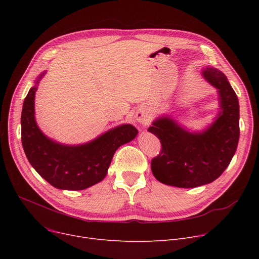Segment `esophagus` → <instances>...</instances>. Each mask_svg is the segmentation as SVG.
<instances>
[{"label": "esophagus", "instance_id": "obj_1", "mask_svg": "<svg viewBox=\"0 0 259 259\" xmlns=\"http://www.w3.org/2000/svg\"><path fill=\"white\" fill-rule=\"evenodd\" d=\"M135 120L140 122V124H147V122H149V120H150V114H149L146 110L141 109V110H139L137 113H135Z\"/></svg>", "mask_w": 259, "mask_h": 259}]
</instances>
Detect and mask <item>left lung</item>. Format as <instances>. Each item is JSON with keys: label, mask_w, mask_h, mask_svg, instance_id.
Here are the masks:
<instances>
[{"label": "left lung", "mask_w": 259, "mask_h": 259, "mask_svg": "<svg viewBox=\"0 0 259 259\" xmlns=\"http://www.w3.org/2000/svg\"><path fill=\"white\" fill-rule=\"evenodd\" d=\"M201 75L217 89L220 112L205 130L191 132L169 115L152 121L148 131L160 140L161 151L151 160L154 178L165 185L195 188L214 182L229 166L239 140V104L227 76L213 67Z\"/></svg>", "instance_id": "obj_1"}]
</instances>
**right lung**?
I'll return each mask as SVG.
<instances>
[{"mask_svg":"<svg viewBox=\"0 0 259 259\" xmlns=\"http://www.w3.org/2000/svg\"><path fill=\"white\" fill-rule=\"evenodd\" d=\"M40 73L25 98L22 116V145L34 170L54 188L87 189L102 182L117 149L135 139L139 131L130 124L108 130L81 145H64L49 139L38 128L34 116V98Z\"/></svg>","mask_w":259,"mask_h":259,"instance_id":"right-lung-1","label":"right lung"}]
</instances>
